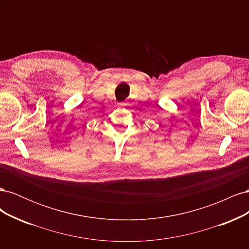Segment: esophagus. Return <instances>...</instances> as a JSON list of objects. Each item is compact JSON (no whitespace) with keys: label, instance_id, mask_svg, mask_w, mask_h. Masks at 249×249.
<instances>
[{"label":"esophagus","instance_id":"34e87169","mask_svg":"<svg viewBox=\"0 0 249 249\" xmlns=\"http://www.w3.org/2000/svg\"><path fill=\"white\" fill-rule=\"evenodd\" d=\"M119 106H120V107H123V106H124V104H123V103H122V104H119Z\"/></svg>","mask_w":249,"mask_h":249}]
</instances>
